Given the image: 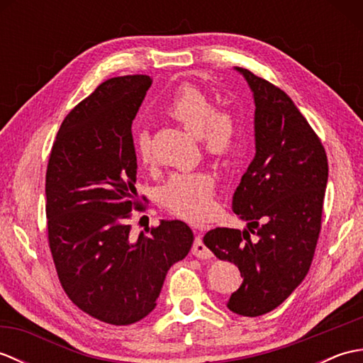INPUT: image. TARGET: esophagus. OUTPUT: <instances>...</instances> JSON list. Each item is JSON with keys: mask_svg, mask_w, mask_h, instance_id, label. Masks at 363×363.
<instances>
[{"mask_svg": "<svg viewBox=\"0 0 363 363\" xmlns=\"http://www.w3.org/2000/svg\"><path fill=\"white\" fill-rule=\"evenodd\" d=\"M191 254H194V256L198 259H211L212 257V252L206 248L201 235H196L194 246H191Z\"/></svg>", "mask_w": 363, "mask_h": 363, "instance_id": "obj_1", "label": "esophagus"}]
</instances>
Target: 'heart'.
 Returning a JSON list of instances; mask_svg holds the SVG:
<instances>
[{
  "mask_svg": "<svg viewBox=\"0 0 363 363\" xmlns=\"http://www.w3.org/2000/svg\"><path fill=\"white\" fill-rule=\"evenodd\" d=\"M164 112L201 140L204 151L223 159L234 150L238 137L235 115L217 107L212 96L195 84H181L164 106ZM135 159L143 165L152 162L151 135L137 129L133 135ZM215 179L207 172L173 173L162 186L159 199L167 211L189 221H204L215 209Z\"/></svg>",
  "mask_w": 363,
  "mask_h": 363,
  "instance_id": "1",
  "label": "heart"
}]
</instances>
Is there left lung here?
I'll return each mask as SVG.
<instances>
[{"label": "left lung", "instance_id": "left-lung-1", "mask_svg": "<svg viewBox=\"0 0 363 363\" xmlns=\"http://www.w3.org/2000/svg\"><path fill=\"white\" fill-rule=\"evenodd\" d=\"M237 70L256 103V157L233 201L248 229L215 228L204 245L240 269L243 284L230 295L229 311L259 317L281 306L309 273L321 233L328 156L284 90L246 68Z\"/></svg>", "mask_w": 363, "mask_h": 363}]
</instances>
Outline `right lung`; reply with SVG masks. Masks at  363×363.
<instances>
[{
  "instance_id": "obj_1",
  "label": "right lung",
  "mask_w": 363,
  "mask_h": 363,
  "mask_svg": "<svg viewBox=\"0 0 363 363\" xmlns=\"http://www.w3.org/2000/svg\"><path fill=\"white\" fill-rule=\"evenodd\" d=\"M152 79L104 81L60 125L45 177L46 233L57 277L72 303L107 325L126 326L154 307L167 272L187 256L194 233L162 221L130 235L137 196L133 120Z\"/></svg>"
}]
</instances>
